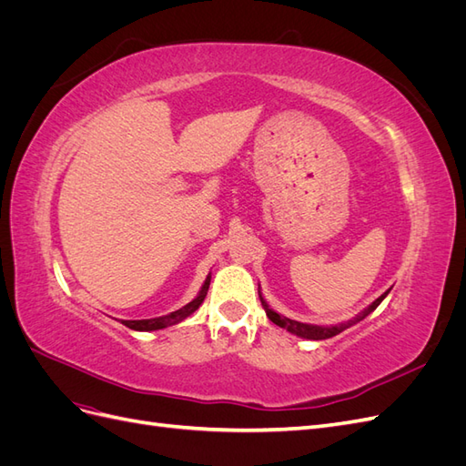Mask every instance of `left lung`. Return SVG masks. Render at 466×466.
Returning a JSON list of instances; mask_svg holds the SVG:
<instances>
[{
	"mask_svg": "<svg viewBox=\"0 0 466 466\" xmlns=\"http://www.w3.org/2000/svg\"><path fill=\"white\" fill-rule=\"evenodd\" d=\"M389 291H390V289H389ZM389 291H385L383 295H380V298H377V299H375L368 309H365L363 313H360L354 320L344 322V324H338V327H315V324H305V322H299V320H291V319H288V317H284V315L276 313L274 309L268 307V303L262 299V295H260V293H258V295H260V301H262V307H264V311H266V317L270 319L274 324H278V327L286 329L288 332H291V334H295V336L307 338V340H327V338H332V336H336V334H340L342 330L350 329L351 324H356V322L363 320L370 313H373L375 309L379 307V303L387 298Z\"/></svg>",
	"mask_w": 466,
	"mask_h": 466,
	"instance_id": "1",
	"label": "left lung"
}]
</instances>
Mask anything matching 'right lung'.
I'll return each mask as SVG.
<instances>
[{
    "label": "right lung",
    "instance_id": "add662e5",
    "mask_svg": "<svg viewBox=\"0 0 466 466\" xmlns=\"http://www.w3.org/2000/svg\"><path fill=\"white\" fill-rule=\"evenodd\" d=\"M209 276L206 278L204 286L200 289V293L196 295V299H192L188 305H185L182 309H178V311H173L168 315H163V317H157V319H142V320H124L122 324H126V327L132 329V330H142V332H147V330H161V329H167L171 327V324H177L180 320H185L187 317H190L196 309H198L202 305V301L206 299V293H208V288H209Z\"/></svg>",
    "mask_w": 466,
    "mask_h": 466
}]
</instances>
